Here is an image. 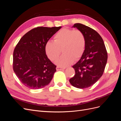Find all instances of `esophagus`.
Segmentation results:
<instances>
[{
    "label": "esophagus",
    "mask_w": 121,
    "mask_h": 121,
    "mask_svg": "<svg viewBox=\"0 0 121 121\" xmlns=\"http://www.w3.org/2000/svg\"><path fill=\"white\" fill-rule=\"evenodd\" d=\"M56 70H57V71H60V70H61V69H63V68H61V67H60L57 66V67H56Z\"/></svg>",
    "instance_id": "obj_1"
}]
</instances>
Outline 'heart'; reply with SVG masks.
<instances>
[{
	"label": "heart",
	"instance_id": "heart-1",
	"mask_svg": "<svg viewBox=\"0 0 121 121\" xmlns=\"http://www.w3.org/2000/svg\"><path fill=\"white\" fill-rule=\"evenodd\" d=\"M54 41H47L45 51L49 59L54 61L60 56L61 50L64 53L56 61L60 67H66L82 57L86 47V38L79 30L63 28L53 37Z\"/></svg>",
	"mask_w": 121,
	"mask_h": 121
}]
</instances>
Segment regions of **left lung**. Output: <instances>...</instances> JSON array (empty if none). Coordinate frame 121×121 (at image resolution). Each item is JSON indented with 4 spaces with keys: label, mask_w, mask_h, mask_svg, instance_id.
<instances>
[{
    "label": "left lung",
    "mask_w": 121,
    "mask_h": 121,
    "mask_svg": "<svg viewBox=\"0 0 121 121\" xmlns=\"http://www.w3.org/2000/svg\"><path fill=\"white\" fill-rule=\"evenodd\" d=\"M73 27L83 32L86 47L81 58L73 66L75 75L69 81L73 86L84 89L93 85L102 76L108 53L103 39L94 29L80 23L75 24Z\"/></svg>",
    "instance_id": "obj_1"
}]
</instances>
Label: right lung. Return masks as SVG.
I'll return each instance as SVG.
<instances>
[{"instance_id":"add662e5","label":"right lung","mask_w":121,"mask_h":121,"mask_svg":"<svg viewBox=\"0 0 121 121\" xmlns=\"http://www.w3.org/2000/svg\"><path fill=\"white\" fill-rule=\"evenodd\" d=\"M61 28H35L17 43L13 53V69L25 86L32 89L42 88L52 80L56 66L47 57L45 45Z\"/></svg>"}]
</instances>
